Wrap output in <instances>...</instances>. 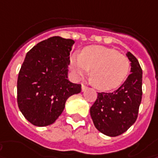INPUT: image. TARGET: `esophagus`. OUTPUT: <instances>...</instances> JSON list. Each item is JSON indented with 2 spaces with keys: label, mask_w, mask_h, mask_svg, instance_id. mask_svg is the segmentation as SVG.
<instances>
[{
  "label": "esophagus",
  "mask_w": 158,
  "mask_h": 158,
  "mask_svg": "<svg viewBox=\"0 0 158 158\" xmlns=\"http://www.w3.org/2000/svg\"><path fill=\"white\" fill-rule=\"evenodd\" d=\"M86 89H87V86H85V85H81V90H82V92H84V91H85Z\"/></svg>",
  "instance_id": "obj_1"
}]
</instances>
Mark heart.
<instances>
[{"mask_svg":"<svg viewBox=\"0 0 158 158\" xmlns=\"http://www.w3.org/2000/svg\"><path fill=\"white\" fill-rule=\"evenodd\" d=\"M70 68L79 78L88 73L94 85L100 90L118 87L126 79L130 70L128 57L114 49L101 45L85 48L81 54L73 53L70 58Z\"/></svg>","mask_w":158,"mask_h":158,"instance_id":"1","label":"heart"}]
</instances>
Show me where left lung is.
Instances as JSON below:
<instances>
[{"mask_svg": "<svg viewBox=\"0 0 158 158\" xmlns=\"http://www.w3.org/2000/svg\"><path fill=\"white\" fill-rule=\"evenodd\" d=\"M130 73L127 79L113 93H99L90 108V114L95 128L108 136H117L136 121L142 101L143 71L138 60L128 52Z\"/></svg>", "mask_w": 158, "mask_h": 158, "instance_id": "1", "label": "left lung"}]
</instances>
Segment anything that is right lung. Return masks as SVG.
<instances>
[{"label": "right lung", "instance_id": "right-lung-1", "mask_svg": "<svg viewBox=\"0 0 158 158\" xmlns=\"http://www.w3.org/2000/svg\"><path fill=\"white\" fill-rule=\"evenodd\" d=\"M74 43L73 39L52 36L26 54L17 79V103L23 116L35 126L55 123L67 99L81 91L80 85L68 79Z\"/></svg>", "mask_w": 158, "mask_h": 158}]
</instances>
